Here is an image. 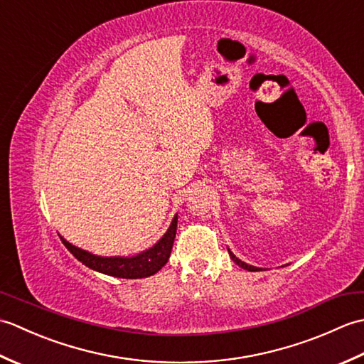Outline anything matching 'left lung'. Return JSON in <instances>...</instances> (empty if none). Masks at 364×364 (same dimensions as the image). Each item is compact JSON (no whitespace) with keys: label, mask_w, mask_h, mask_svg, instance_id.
Segmentation results:
<instances>
[{"label":"left lung","mask_w":364,"mask_h":364,"mask_svg":"<svg viewBox=\"0 0 364 364\" xmlns=\"http://www.w3.org/2000/svg\"><path fill=\"white\" fill-rule=\"evenodd\" d=\"M228 253H230V257H231V259H233L237 266H241L242 269H247V270H250V272H258V270H261L259 267H255V266H250V264H247V262H244V261H241L239 258H236L233 253H231L230 250H228Z\"/></svg>","instance_id":"8db88e82"}]
</instances>
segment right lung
<instances>
[{"label": "right lung", "mask_w": 364, "mask_h": 364, "mask_svg": "<svg viewBox=\"0 0 364 364\" xmlns=\"http://www.w3.org/2000/svg\"><path fill=\"white\" fill-rule=\"evenodd\" d=\"M176 222L178 218L175 215L167 230V233L161 237V241L158 244H154L151 249L139 253L133 258L97 257V255H92L86 250L72 245L70 242H67L64 237H60V241H63L68 252H70L76 259L81 261L82 264H86L87 267L97 270V272L119 278H144L156 274L158 270L166 266L175 241Z\"/></svg>", "instance_id": "obj_1"}]
</instances>
